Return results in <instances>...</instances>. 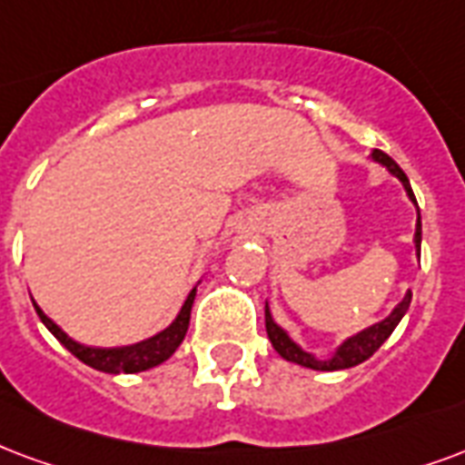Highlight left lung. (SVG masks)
Returning <instances> with one entry per match:
<instances>
[{"label":"left lung","mask_w":465,"mask_h":465,"mask_svg":"<svg viewBox=\"0 0 465 465\" xmlns=\"http://www.w3.org/2000/svg\"><path fill=\"white\" fill-rule=\"evenodd\" d=\"M372 160L374 163H380L381 167H387V170L397 177L404 189H407V197L411 199L416 204L414 192H411V184H409V177L404 174V170L399 167L394 160H391L390 154L381 153V150H372ZM414 246H416V256L421 253V216L416 212V232H414ZM409 302H411V291H407L404 295V301L399 302L397 308L387 315V318L381 320V322H374L362 332H357L352 338H347L342 345L332 352L330 357H315L311 352H305L298 342L291 340V335L285 332L281 325H278L271 311H268V302H266V332L268 340H271V345L276 350L278 355L288 360V362L301 364V367H308V370H318V372H335V370H347V367H355V364L364 362V360H370V357L377 352L381 347V342L390 338L394 328L399 325V320L404 318V312L409 311Z\"/></svg>","instance_id":"left-lung-1"}]
</instances>
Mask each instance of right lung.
I'll return each mask as SVG.
<instances>
[{
  "instance_id": "add662e5",
  "label": "right lung",
  "mask_w": 465,
  "mask_h": 465,
  "mask_svg": "<svg viewBox=\"0 0 465 465\" xmlns=\"http://www.w3.org/2000/svg\"><path fill=\"white\" fill-rule=\"evenodd\" d=\"M194 295H197V285L192 288V293L187 295V301L182 305V311L177 312V318L172 320L170 328H164L163 332H157L153 338L135 342V345L125 347H88L75 342L74 338H68L64 330L58 328L56 322L41 311L39 305L34 302V308L39 312L41 322L49 328L54 338L66 347L71 355H75L84 364L98 370V372L108 374H133V372H145L150 367L163 364L164 360H170L174 355V350L182 345V340L187 335L189 328V315H192V305H194Z\"/></svg>"
}]
</instances>
